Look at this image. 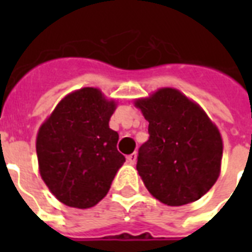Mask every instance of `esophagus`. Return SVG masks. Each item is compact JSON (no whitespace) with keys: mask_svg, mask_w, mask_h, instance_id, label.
Wrapping results in <instances>:
<instances>
[{"mask_svg":"<svg viewBox=\"0 0 252 252\" xmlns=\"http://www.w3.org/2000/svg\"><path fill=\"white\" fill-rule=\"evenodd\" d=\"M136 159H137V154L136 153L129 154V156L126 157V162H128L129 165H134V163H136Z\"/></svg>","mask_w":252,"mask_h":252,"instance_id":"esophagus-1","label":"esophagus"}]
</instances>
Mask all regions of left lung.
<instances>
[{
  "mask_svg": "<svg viewBox=\"0 0 252 252\" xmlns=\"http://www.w3.org/2000/svg\"><path fill=\"white\" fill-rule=\"evenodd\" d=\"M136 106L149 122V140L137 171L152 195L171 207L204 196L220 175L222 138L196 103L175 89H161Z\"/></svg>",
  "mask_w": 252,
  "mask_h": 252,
  "instance_id": "obj_1",
  "label": "left lung"
}]
</instances>
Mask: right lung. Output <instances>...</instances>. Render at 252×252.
Returning a JSON list of instances; mask_svg holds the SVG:
<instances>
[{"mask_svg":"<svg viewBox=\"0 0 252 252\" xmlns=\"http://www.w3.org/2000/svg\"><path fill=\"white\" fill-rule=\"evenodd\" d=\"M115 107L98 89L84 87L65 96L39 129L40 175L68 207L98 204L126 162L116 148L118 132L108 126Z\"/></svg>","mask_w":252,"mask_h":252,"instance_id":"obj_1","label":"right lung"}]
</instances>
